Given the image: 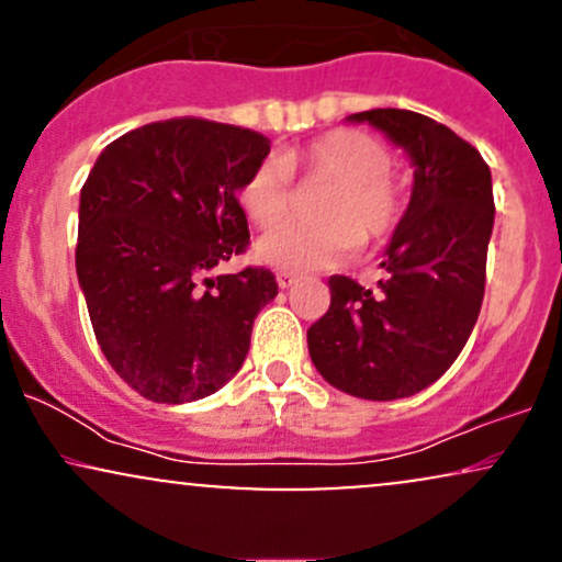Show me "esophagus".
I'll use <instances>...</instances> for the list:
<instances>
[{
  "label": "esophagus",
  "instance_id": "obj_1",
  "mask_svg": "<svg viewBox=\"0 0 562 562\" xmlns=\"http://www.w3.org/2000/svg\"><path fill=\"white\" fill-rule=\"evenodd\" d=\"M293 282H295V274L293 272H285V269H280V272H277V285H280L282 290L293 285Z\"/></svg>",
  "mask_w": 562,
  "mask_h": 562
}]
</instances>
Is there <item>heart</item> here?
<instances>
[{"mask_svg":"<svg viewBox=\"0 0 562 562\" xmlns=\"http://www.w3.org/2000/svg\"><path fill=\"white\" fill-rule=\"evenodd\" d=\"M290 176L330 183L317 225H289L256 243L261 263L285 272H314L351 259L362 243L389 237L404 211V182L391 171L383 142L357 128H333L306 145L256 166L237 187V203L250 224L271 229L292 202Z\"/></svg>","mask_w":562,"mask_h":562,"instance_id":"obj_1","label":"heart"}]
</instances>
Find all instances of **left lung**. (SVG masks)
<instances>
[{"mask_svg": "<svg viewBox=\"0 0 562 562\" xmlns=\"http://www.w3.org/2000/svg\"><path fill=\"white\" fill-rule=\"evenodd\" d=\"M370 124L415 169L409 205L385 245L383 280L367 290L330 277V308L308 327L327 383L370 402L415 396L454 364L479 319L494 229L492 171L473 145L428 115L375 108Z\"/></svg>", "mask_w": 562, "mask_h": 562, "instance_id": "1", "label": "left lung"}]
</instances>
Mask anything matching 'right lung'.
I'll return each mask as SVG.
<instances>
[{
  "label": "right lung",
  "instance_id": "add662e5",
  "mask_svg": "<svg viewBox=\"0 0 562 562\" xmlns=\"http://www.w3.org/2000/svg\"><path fill=\"white\" fill-rule=\"evenodd\" d=\"M267 156L269 139L250 128L171 119L134 128L94 160L76 274L97 344L139 396L198 402L243 367L274 274L214 269L248 245L237 187Z\"/></svg>",
  "mask_w": 562,
  "mask_h": 562
}]
</instances>
